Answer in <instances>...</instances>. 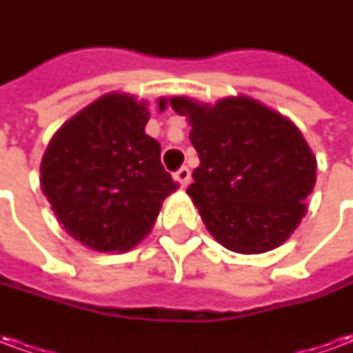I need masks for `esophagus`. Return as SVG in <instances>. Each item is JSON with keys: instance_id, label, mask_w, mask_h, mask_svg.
Returning <instances> with one entry per match:
<instances>
[{"instance_id": "34e87169", "label": "esophagus", "mask_w": 353, "mask_h": 353, "mask_svg": "<svg viewBox=\"0 0 353 353\" xmlns=\"http://www.w3.org/2000/svg\"><path fill=\"white\" fill-rule=\"evenodd\" d=\"M176 179L179 181V185H181V187H187V185H189V181H191V170L187 168V166L179 168L176 172Z\"/></svg>"}]
</instances>
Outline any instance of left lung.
Instances as JSON below:
<instances>
[{"label": "left lung", "instance_id": "left-lung-1", "mask_svg": "<svg viewBox=\"0 0 353 353\" xmlns=\"http://www.w3.org/2000/svg\"><path fill=\"white\" fill-rule=\"evenodd\" d=\"M170 103L191 124L200 166L187 189L210 234L236 253L281 245L306 214L316 157L295 124L248 96L215 105L187 96Z\"/></svg>", "mask_w": 353, "mask_h": 353}]
</instances>
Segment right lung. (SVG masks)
<instances>
[{
    "label": "right lung",
    "mask_w": 353,
    "mask_h": 353,
    "mask_svg": "<svg viewBox=\"0 0 353 353\" xmlns=\"http://www.w3.org/2000/svg\"><path fill=\"white\" fill-rule=\"evenodd\" d=\"M159 111L168 105L159 98ZM145 100L101 96L65 121L41 161L43 194L65 232L96 252H126L147 236L177 183L145 134Z\"/></svg>",
    "instance_id": "right-lung-1"
}]
</instances>
